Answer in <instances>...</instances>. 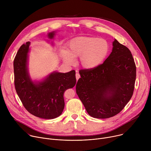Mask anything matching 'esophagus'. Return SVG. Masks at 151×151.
<instances>
[{
    "label": "esophagus",
    "mask_w": 151,
    "mask_h": 151,
    "mask_svg": "<svg viewBox=\"0 0 151 151\" xmlns=\"http://www.w3.org/2000/svg\"><path fill=\"white\" fill-rule=\"evenodd\" d=\"M76 80L78 81L79 79V78H80V75H79L78 71L76 70Z\"/></svg>",
    "instance_id": "esophagus-1"
}]
</instances>
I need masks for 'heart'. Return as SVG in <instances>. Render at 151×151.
<instances>
[{
	"instance_id": "heart-1",
	"label": "heart",
	"mask_w": 151,
	"mask_h": 151,
	"mask_svg": "<svg viewBox=\"0 0 151 151\" xmlns=\"http://www.w3.org/2000/svg\"><path fill=\"white\" fill-rule=\"evenodd\" d=\"M109 51L108 43L103 39L79 36L70 40L66 50H60V55L63 61L69 65H73L74 58L79 57L80 66L85 69L91 70L101 65L108 55Z\"/></svg>"
}]
</instances>
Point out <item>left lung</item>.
Segmentation results:
<instances>
[{
    "label": "left lung",
    "mask_w": 151,
    "mask_h": 151,
    "mask_svg": "<svg viewBox=\"0 0 151 151\" xmlns=\"http://www.w3.org/2000/svg\"><path fill=\"white\" fill-rule=\"evenodd\" d=\"M103 64L91 70H80L76 91L88 114L105 119L119 114L131 99L136 67L127 47L116 39Z\"/></svg>",
    "instance_id": "8db88e82"
}]
</instances>
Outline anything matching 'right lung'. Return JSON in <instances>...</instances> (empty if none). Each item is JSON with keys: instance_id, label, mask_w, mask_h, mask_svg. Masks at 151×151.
<instances>
[{"instance_id": "obj_1", "label": "right lung", "mask_w": 151, "mask_h": 151, "mask_svg": "<svg viewBox=\"0 0 151 151\" xmlns=\"http://www.w3.org/2000/svg\"><path fill=\"white\" fill-rule=\"evenodd\" d=\"M55 32L48 36L53 39ZM30 42L19 48L14 60V84L17 93L26 110L43 119L59 116L64 107L63 94L76 84L75 71L68 73L54 72L42 81H33L28 71Z\"/></svg>"}]
</instances>
